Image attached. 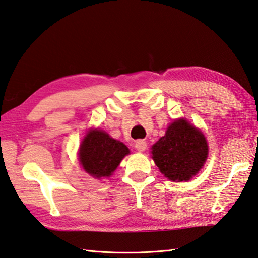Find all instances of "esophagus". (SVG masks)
<instances>
[{
	"instance_id": "1",
	"label": "esophagus",
	"mask_w": 258,
	"mask_h": 258,
	"mask_svg": "<svg viewBox=\"0 0 258 258\" xmlns=\"http://www.w3.org/2000/svg\"><path fill=\"white\" fill-rule=\"evenodd\" d=\"M134 146H135L136 150L140 151V152H142V151H144L146 149V142L143 140H138L134 143Z\"/></svg>"
}]
</instances>
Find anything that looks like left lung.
<instances>
[{"label":"left lung","mask_w":258,"mask_h":258,"mask_svg":"<svg viewBox=\"0 0 258 258\" xmlns=\"http://www.w3.org/2000/svg\"><path fill=\"white\" fill-rule=\"evenodd\" d=\"M208 156L204 134L188 120L171 123L165 135L152 146V158L165 178L188 181L199 172Z\"/></svg>","instance_id":"obj_1"}]
</instances>
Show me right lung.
<instances>
[{
	"mask_svg": "<svg viewBox=\"0 0 258 258\" xmlns=\"http://www.w3.org/2000/svg\"><path fill=\"white\" fill-rule=\"evenodd\" d=\"M128 153L127 146L122 142L112 139L104 131L93 130L80 145L79 161L86 172L100 179L112 174Z\"/></svg>",
	"mask_w": 258,
	"mask_h": 258,
	"instance_id": "add662e5",
	"label": "right lung"
}]
</instances>
